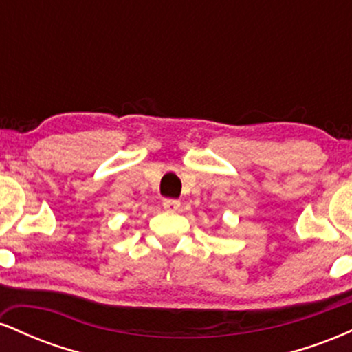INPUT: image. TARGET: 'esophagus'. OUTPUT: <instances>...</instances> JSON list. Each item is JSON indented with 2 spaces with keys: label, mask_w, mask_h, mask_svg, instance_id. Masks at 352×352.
I'll return each instance as SVG.
<instances>
[{
  "label": "esophagus",
  "mask_w": 352,
  "mask_h": 352,
  "mask_svg": "<svg viewBox=\"0 0 352 352\" xmlns=\"http://www.w3.org/2000/svg\"><path fill=\"white\" fill-rule=\"evenodd\" d=\"M162 205L165 210H168V212H175V210H179L180 207V201L177 199H165L162 201Z\"/></svg>",
  "instance_id": "esophagus-1"
}]
</instances>
